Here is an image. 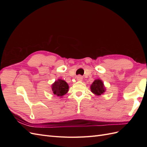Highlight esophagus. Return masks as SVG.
Wrapping results in <instances>:
<instances>
[{
    "mask_svg": "<svg viewBox=\"0 0 147 147\" xmlns=\"http://www.w3.org/2000/svg\"><path fill=\"white\" fill-rule=\"evenodd\" d=\"M77 80L78 81H82L83 77L81 76V75H78V76L77 77Z\"/></svg>",
    "mask_w": 147,
    "mask_h": 147,
    "instance_id": "1",
    "label": "esophagus"
}]
</instances>
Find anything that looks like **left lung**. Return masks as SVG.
<instances>
[{
  "label": "left lung",
  "mask_w": 147,
  "mask_h": 147,
  "mask_svg": "<svg viewBox=\"0 0 147 147\" xmlns=\"http://www.w3.org/2000/svg\"><path fill=\"white\" fill-rule=\"evenodd\" d=\"M91 91L95 95L100 96L106 91L103 82L100 79H96L91 85Z\"/></svg>",
  "instance_id": "1"
}]
</instances>
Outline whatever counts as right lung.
<instances>
[{
    "mask_svg": "<svg viewBox=\"0 0 147 147\" xmlns=\"http://www.w3.org/2000/svg\"><path fill=\"white\" fill-rule=\"evenodd\" d=\"M53 94L57 96L62 97L65 95L69 91V85L64 80L58 79L51 85Z\"/></svg>",
    "mask_w": 147,
    "mask_h": 147,
    "instance_id": "1",
    "label": "right lung"
}]
</instances>
